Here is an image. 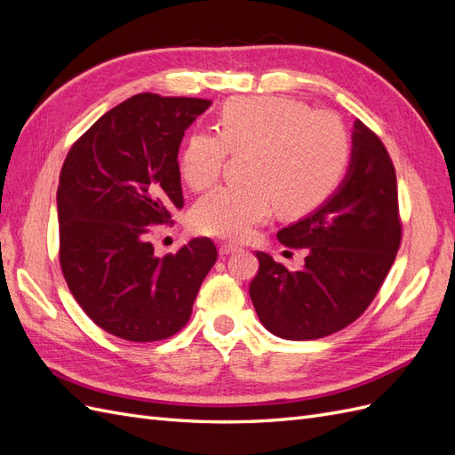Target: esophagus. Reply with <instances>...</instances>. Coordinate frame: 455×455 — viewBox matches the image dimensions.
<instances>
[{"instance_id":"obj_1","label":"esophagus","mask_w":455,"mask_h":455,"mask_svg":"<svg viewBox=\"0 0 455 455\" xmlns=\"http://www.w3.org/2000/svg\"><path fill=\"white\" fill-rule=\"evenodd\" d=\"M218 251H220V256H228V254L237 252L239 246L237 244H231V243H224V244H220Z\"/></svg>"}]
</instances>
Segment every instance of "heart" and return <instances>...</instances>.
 <instances>
[{
    "label": "heart",
    "mask_w": 455,
    "mask_h": 455,
    "mask_svg": "<svg viewBox=\"0 0 455 455\" xmlns=\"http://www.w3.org/2000/svg\"><path fill=\"white\" fill-rule=\"evenodd\" d=\"M218 132L189 136L180 161L186 184L211 188L228 154L251 151L249 186H224L197 201L191 226L203 235L241 241L271 214L304 216L334 194L351 161L349 132L330 112L288 96H246L218 114Z\"/></svg>",
    "instance_id": "b5f03b06"
}]
</instances>
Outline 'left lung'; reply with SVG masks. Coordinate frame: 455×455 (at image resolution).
Returning <instances> with one entry per match:
<instances>
[{"instance_id":"obj_1","label":"left lung","mask_w":455,"mask_h":455,"mask_svg":"<svg viewBox=\"0 0 455 455\" xmlns=\"http://www.w3.org/2000/svg\"><path fill=\"white\" fill-rule=\"evenodd\" d=\"M401 237L393 161L378 134L356 119L349 171L336 194L277 233L284 246L307 249L306 266L291 271L256 252L259 267L249 292L259 323L296 341L349 326L376 298Z\"/></svg>"}]
</instances>
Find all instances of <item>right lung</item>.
Segmentation results:
<instances>
[{
    "instance_id": "obj_1",
    "label": "right lung",
    "mask_w": 455,
    "mask_h": 455,
    "mask_svg": "<svg viewBox=\"0 0 455 455\" xmlns=\"http://www.w3.org/2000/svg\"><path fill=\"white\" fill-rule=\"evenodd\" d=\"M212 102L134 94L79 136L60 171V267L94 324L127 341L182 330L218 258L209 237L157 258L149 228L184 206L178 149Z\"/></svg>"
}]
</instances>
